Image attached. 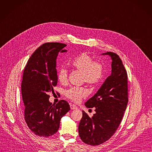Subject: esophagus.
<instances>
[{
	"mask_svg": "<svg viewBox=\"0 0 152 152\" xmlns=\"http://www.w3.org/2000/svg\"><path fill=\"white\" fill-rule=\"evenodd\" d=\"M70 108H71V109L74 110V109H77V107L76 105L73 104H70Z\"/></svg>",
	"mask_w": 152,
	"mask_h": 152,
	"instance_id": "esophagus-1",
	"label": "esophagus"
}]
</instances>
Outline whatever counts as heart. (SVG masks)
<instances>
[{"mask_svg":"<svg viewBox=\"0 0 152 152\" xmlns=\"http://www.w3.org/2000/svg\"><path fill=\"white\" fill-rule=\"evenodd\" d=\"M71 65L83 73V80L91 86L99 83L104 76L103 65L94 61L93 57L86 53H83L74 58L71 62ZM57 79L60 84H67L68 70L65 68H61L58 70ZM65 95L72 102L77 103L87 95V91L83 87H72L65 90Z\"/></svg>","mask_w":152,"mask_h":152,"instance_id":"b5f03b06","label":"heart"}]
</instances>
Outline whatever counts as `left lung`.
Masks as SVG:
<instances>
[{"mask_svg":"<svg viewBox=\"0 0 152 152\" xmlns=\"http://www.w3.org/2000/svg\"><path fill=\"white\" fill-rule=\"evenodd\" d=\"M112 58V73L94 96L85 103L95 107L92 117L83 110L79 134L83 142L90 145L105 142L115 133L122 122L128 102L126 70L119 56L112 52L103 54Z\"/></svg>","mask_w":152,"mask_h":152,"instance_id":"8db88e82","label":"left lung"}]
</instances>
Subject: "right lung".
I'll return each mask as SVG.
<instances>
[{
	"label": "right lung",
	"mask_w": 152,
	"mask_h": 152,
	"mask_svg": "<svg viewBox=\"0 0 152 152\" xmlns=\"http://www.w3.org/2000/svg\"><path fill=\"white\" fill-rule=\"evenodd\" d=\"M66 45L46 43L36 49L24 68L21 93L24 119L32 132L38 136L48 137L57 133L61 118L70 109L65 100L56 105L49 102V93L54 92L57 84L56 58L59 52L65 53Z\"/></svg>",
	"instance_id": "right-lung-1"
}]
</instances>
